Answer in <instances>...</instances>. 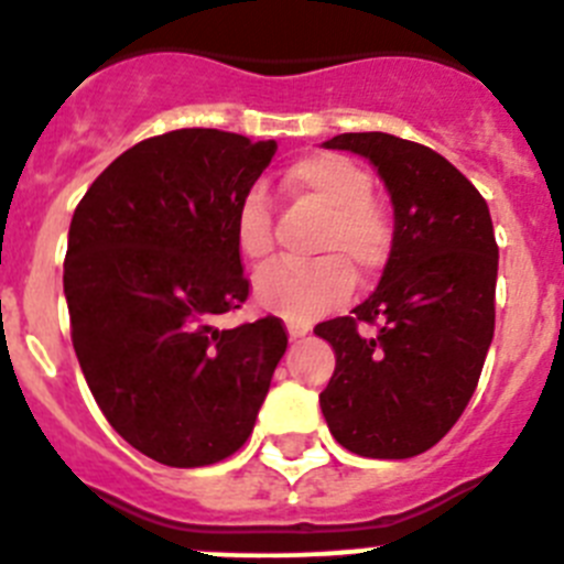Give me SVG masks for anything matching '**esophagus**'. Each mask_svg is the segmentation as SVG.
Wrapping results in <instances>:
<instances>
[{
	"label": "esophagus",
	"instance_id": "34e87169",
	"mask_svg": "<svg viewBox=\"0 0 564 564\" xmlns=\"http://www.w3.org/2000/svg\"><path fill=\"white\" fill-rule=\"evenodd\" d=\"M307 333H311V327H307V325H296V322H291V325H288V336H291L293 341H296V338H302V336H307Z\"/></svg>",
	"mask_w": 564,
	"mask_h": 564
}]
</instances>
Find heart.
Segmentation results:
<instances>
[{"label":"heart","instance_id":"obj_1","mask_svg":"<svg viewBox=\"0 0 564 564\" xmlns=\"http://www.w3.org/2000/svg\"><path fill=\"white\" fill-rule=\"evenodd\" d=\"M282 186L293 200L325 212L311 265H271L253 279L259 307L305 325L338 305L358 279H372L390 259L392 226L372 200V177L352 158L338 152H307L282 172ZM239 253L259 265L273 251L271 200L262 188L239 200L234 214Z\"/></svg>","mask_w":564,"mask_h":564}]
</instances>
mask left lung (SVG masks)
Masks as SVG:
<instances>
[{
    "instance_id": "left-lung-1",
    "label": "left lung",
    "mask_w": 564,
    "mask_h": 564,
    "mask_svg": "<svg viewBox=\"0 0 564 564\" xmlns=\"http://www.w3.org/2000/svg\"><path fill=\"white\" fill-rule=\"evenodd\" d=\"M325 147L378 169L395 231L370 299L313 330L336 350L318 403L344 449L403 460L432 449L475 395L495 338V226L480 192L430 147L387 132H344Z\"/></svg>"
}]
</instances>
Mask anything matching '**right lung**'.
Wrapping results in <instances>:
<instances>
[{
	"label": "right lung",
	"mask_w": 564,
	"mask_h": 564,
	"mask_svg": "<svg viewBox=\"0 0 564 564\" xmlns=\"http://www.w3.org/2000/svg\"><path fill=\"white\" fill-rule=\"evenodd\" d=\"M273 152L220 129L147 138L69 223L64 296L82 372L109 426L163 466L231 457L285 356L276 316L214 327L248 299L234 214Z\"/></svg>",
	"instance_id": "add662e5"
}]
</instances>
